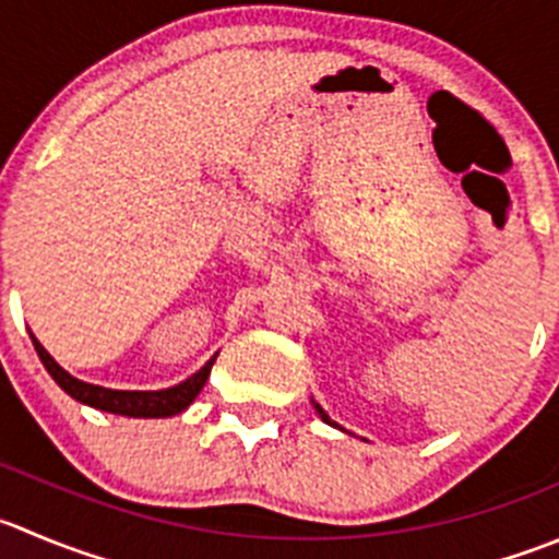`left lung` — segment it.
I'll return each instance as SVG.
<instances>
[{
  "mask_svg": "<svg viewBox=\"0 0 559 559\" xmlns=\"http://www.w3.org/2000/svg\"><path fill=\"white\" fill-rule=\"evenodd\" d=\"M317 409H319V415H322V420H324V424H330V417L324 415V409H322V406H317Z\"/></svg>",
  "mask_w": 559,
  "mask_h": 559,
  "instance_id": "1",
  "label": "left lung"
}]
</instances>
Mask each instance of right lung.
<instances>
[{"label":"right lung","mask_w":559,"mask_h":559,"mask_svg":"<svg viewBox=\"0 0 559 559\" xmlns=\"http://www.w3.org/2000/svg\"><path fill=\"white\" fill-rule=\"evenodd\" d=\"M32 344H35L37 355H40L43 366L46 371L51 373L53 382L64 390L68 395H73L75 401L81 404H90L95 409L103 412H114V415H128V417H169V415H180L188 404L199 395V390L204 388L207 382L210 371H213V362L215 357H210L204 362V368H199L193 377H188L186 382L175 384V388H166V390H108L100 388V384H90V382H81V379L70 377L51 355L40 346V341L32 335Z\"/></svg>","instance_id":"obj_1"}]
</instances>
